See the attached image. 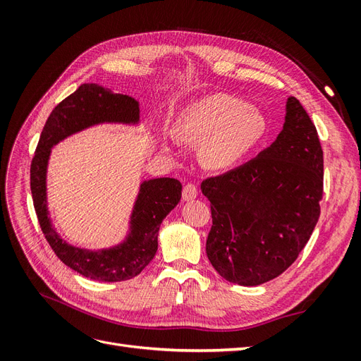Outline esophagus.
<instances>
[{
    "instance_id": "obj_1",
    "label": "esophagus",
    "mask_w": 361,
    "mask_h": 361,
    "mask_svg": "<svg viewBox=\"0 0 361 361\" xmlns=\"http://www.w3.org/2000/svg\"><path fill=\"white\" fill-rule=\"evenodd\" d=\"M197 188H195V185H192V183H188V185H185V188H183V192H182V197H183V200L185 202H191V200H194L195 197H197Z\"/></svg>"
}]
</instances>
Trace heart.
<instances>
[{"label": "heart", "instance_id": "heart-1", "mask_svg": "<svg viewBox=\"0 0 361 361\" xmlns=\"http://www.w3.org/2000/svg\"><path fill=\"white\" fill-rule=\"evenodd\" d=\"M268 133V120L259 108L226 93H212L185 106L178 118L182 141L200 146L206 169L224 171L236 167Z\"/></svg>", "mask_w": 361, "mask_h": 361}]
</instances>
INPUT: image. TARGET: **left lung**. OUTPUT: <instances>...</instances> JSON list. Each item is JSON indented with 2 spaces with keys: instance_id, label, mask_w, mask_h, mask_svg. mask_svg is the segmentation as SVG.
I'll return each mask as SVG.
<instances>
[{
  "instance_id": "8db88e82",
  "label": "left lung",
  "mask_w": 361,
  "mask_h": 361,
  "mask_svg": "<svg viewBox=\"0 0 361 361\" xmlns=\"http://www.w3.org/2000/svg\"><path fill=\"white\" fill-rule=\"evenodd\" d=\"M285 110L274 143L202 183L212 212L206 255L235 285L259 286L280 276L318 223L324 185L318 133L297 97H288Z\"/></svg>"
}]
</instances>
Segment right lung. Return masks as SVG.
<instances>
[{"label": "right lung", "instance_id": "obj_1", "mask_svg": "<svg viewBox=\"0 0 361 361\" xmlns=\"http://www.w3.org/2000/svg\"><path fill=\"white\" fill-rule=\"evenodd\" d=\"M101 125L140 126V104L133 96L113 93L99 84H81L54 108L42 130L31 162V194L39 223L54 253L64 265L97 281H123L138 276L158 250L159 226L182 197L173 178L145 179L122 241L104 248H84L66 241L54 227L48 207V166L52 149L66 138Z\"/></svg>", "mask_w": 361, "mask_h": 361}]
</instances>
